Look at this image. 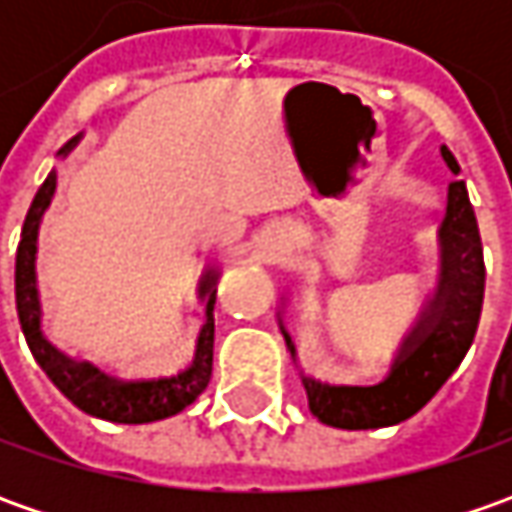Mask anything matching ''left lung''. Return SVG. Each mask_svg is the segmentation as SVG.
<instances>
[{
    "label": "left lung",
    "mask_w": 512,
    "mask_h": 512,
    "mask_svg": "<svg viewBox=\"0 0 512 512\" xmlns=\"http://www.w3.org/2000/svg\"><path fill=\"white\" fill-rule=\"evenodd\" d=\"M447 168L459 176V162L442 148ZM439 279L427 296L413 330L404 336L387 379L370 387L322 384L302 376L310 413L322 424L342 430L390 427L419 413L470 350L484 302V253L476 213L462 179L447 187V213L439 227ZM279 330L296 359V347L279 310Z\"/></svg>",
    "instance_id": "8db88e82"
}]
</instances>
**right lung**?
Segmentation results:
<instances>
[{"label":"right lung","instance_id":"obj_1","mask_svg":"<svg viewBox=\"0 0 512 512\" xmlns=\"http://www.w3.org/2000/svg\"><path fill=\"white\" fill-rule=\"evenodd\" d=\"M79 139L82 133L73 136L59 150V156H68L79 145ZM53 190H56V173H50L36 190L22 225V239L16 247V313L33 359L68 402L96 419L116 424H148L182 413L187 404L199 399L213 373V305H216L213 287L219 282V270L210 267L202 273L199 299H207V322L202 325L196 342V356L182 373L168 379H150V382H119L105 376L90 362H73L65 353H59L42 333V305L36 287V239H39V222L53 199Z\"/></svg>","mask_w":512,"mask_h":512}]
</instances>
